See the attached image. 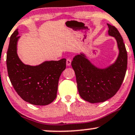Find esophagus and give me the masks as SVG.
Here are the masks:
<instances>
[{
    "mask_svg": "<svg viewBox=\"0 0 135 135\" xmlns=\"http://www.w3.org/2000/svg\"><path fill=\"white\" fill-rule=\"evenodd\" d=\"M71 62H72V60H71L70 59H69V58H68L67 60H66V65L67 66H70L71 65Z\"/></svg>",
    "mask_w": 135,
    "mask_h": 135,
    "instance_id": "34e87169",
    "label": "esophagus"
}]
</instances>
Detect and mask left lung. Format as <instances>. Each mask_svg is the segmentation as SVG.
<instances>
[{
	"label": "left lung",
	"mask_w": 135,
	"mask_h": 135,
	"mask_svg": "<svg viewBox=\"0 0 135 135\" xmlns=\"http://www.w3.org/2000/svg\"><path fill=\"white\" fill-rule=\"evenodd\" d=\"M108 26L109 35L114 37L119 49L116 61L105 69H99L80 53L75 56L71 64L79 94L90 103H103L114 96L123 83L127 69V51L123 38L116 27Z\"/></svg>",
	"instance_id": "1"
}]
</instances>
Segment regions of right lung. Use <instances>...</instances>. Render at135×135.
Returning <instances> with one entry per match:
<instances>
[{
  "label": "right lung",
  "instance_id": "add662e5",
  "mask_svg": "<svg viewBox=\"0 0 135 135\" xmlns=\"http://www.w3.org/2000/svg\"><path fill=\"white\" fill-rule=\"evenodd\" d=\"M18 30L12 34L7 52V72L11 84L26 102L36 105L51 103L56 97L59 78L66 68V59L46 61L36 66L25 65L17 53Z\"/></svg>",
  "mask_w": 135,
  "mask_h": 135
}]
</instances>
